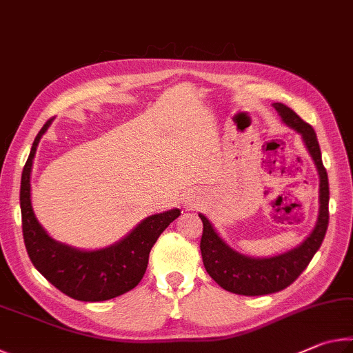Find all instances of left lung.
Listing matches in <instances>:
<instances>
[{
  "label": "left lung",
  "instance_id": "1",
  "mask_svg": "<svg viewBox=\"0 0 353 353\" xmlns=\"http://www.w3.org/2000/svg\"><path fill=\"white\" fill-rule=\"evenodd\" d=\"M279 115L290 128L302 135L310 154L319 171V216L312 234L301 246L290 252L271 259H250L230 249L221 240L204 214H199L204 224L201 238V254L204 266L214 282L225 291L241 296H263L282 291L305 271L308 263L324 241L328 227V177L321 157V148L314 129L282 103L274 104Z\"/></svg>",
  "mask_w": 353,
  "mask_h": 353
}]
</instances>
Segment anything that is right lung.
Instances as JSON below:
<instances>
[{
	"mask_svg": "<svg viewBox=\"0 0 353 353\" xmlns=\"http://www.w3.org/2000/svg\"><path fill=\"white\" fill-rule=\"evenodd\" d=\"M51 119L35 137L21 174V227L29 259L41 276L63 294L82 302H101L118 297L140 283L148 268L149 252L160 234L181 210L152 214L121 241L99 250H77L52 240L39 224L31 205V168L41 135Z\"/></svg>",
	"mask_w": 353,
	"mask_h": 353,
	"instance_id": "add662e5",
	"label": "right lung"
}]
</instances>
